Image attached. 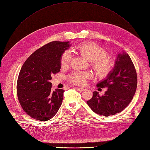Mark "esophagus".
I'll return each instance as SVG.
<instances>
[{
  "label": "esophagus",
  "mask_w": 150,
  "mask_h": 150,
  "mask_svg": "<svg viewBox=\"0 0 150 150\" xmlns=\"http://www.w3.org/2000/svg\"><path fill=\"white\" fill-rule=\"evenodd\" d=\"M78 91H79V92H82V91H83L84 90H85V89L84 88H75Z\"/></svg>",
  "instance_id": "34e87169"
}]
</instances>
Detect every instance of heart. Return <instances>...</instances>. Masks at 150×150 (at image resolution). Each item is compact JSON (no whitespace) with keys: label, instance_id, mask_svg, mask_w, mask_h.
<instances>
[{"label":"heart","instance_id":"heart-1","mask_svg":"<svg viewBox=\"0 0 150 150\" xmlns=\"http://www.w3.org/2000/svg\"><path fill=\"white\" fill-rule=\"evenodd\" d=\"M74 50L85 59L91 62L96 75L100 78L108 76L113 69L114 59L111 56L106 55L104 49L93 42H83L76 46ZM71 59L72 54L69 52H64L60 58L61 66L63 68L68 67ZM89 77L90 74L88 72H81L73 73L69 79L73 83L81 85L85 83L86 79Z\"/></svg>","mask_w":150,"mask_h":150}]
</instances>
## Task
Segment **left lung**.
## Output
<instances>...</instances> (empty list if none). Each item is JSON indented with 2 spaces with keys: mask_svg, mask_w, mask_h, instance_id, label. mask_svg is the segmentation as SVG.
I'll return each instance as SVG.
<instances>
[{
  "mask_svg": "<svg viewBox=\"0 0 150 150\" xmlns=\"http://www.w3.org/2000/svg\"><path fill=\"white\" fill-rule=\"evenodd\" d=\"M97 87L108 88L104 94L93 92L87 101L91 110L102 116L116 115L125 109L132 100L137 87V75L130 56L122 51L117 54L110 74L97 83Z\"/></svg>",
  "mask_w": 150,
  "mask_h": 150,
  "instance_id": "left-lung-1",
  "label": "left lung"
}]
</instances>
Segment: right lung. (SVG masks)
I'll return each instance as SVG.
<instances>
[{"label": "right lung", "instance_id": "right-lung-1", "mask_svg": "<svg viewBox=\"0 0 150 150\" xmlns=\"http://www.w3.org/2000/svg\"><path fill=\"white\" fill-rule=\"evenodd\" d=\"M69 41H52L35 51L24 62L17 81L19 102L25 112L37 120L52 119L62 103L64 91H52V75L60 71L62 54Z\"/></svg>", "mask_w": 150, "mask_h": 150}]
</instances>
